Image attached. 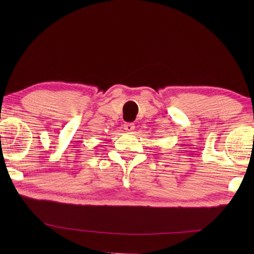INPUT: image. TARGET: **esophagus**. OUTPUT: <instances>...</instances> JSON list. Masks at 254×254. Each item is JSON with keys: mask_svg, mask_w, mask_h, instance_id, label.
I'll return each mask as SVG.
<instances>
[{"mask_svg": "<svg viewBox=\"0 0 254 254\" xmlns=\"http://www.w3.org/2000/svg\"><path fill=\"white\" fill-rule=\"evenodd\" d=\"M134 127H135V126H134V123H126L124 124V130H126L127 132H132L134 130Z\"/></svg>", "mask_w": 254, "mask_h": 254, "instance_id": "1", "label": "esophagus"}]
</instances>
